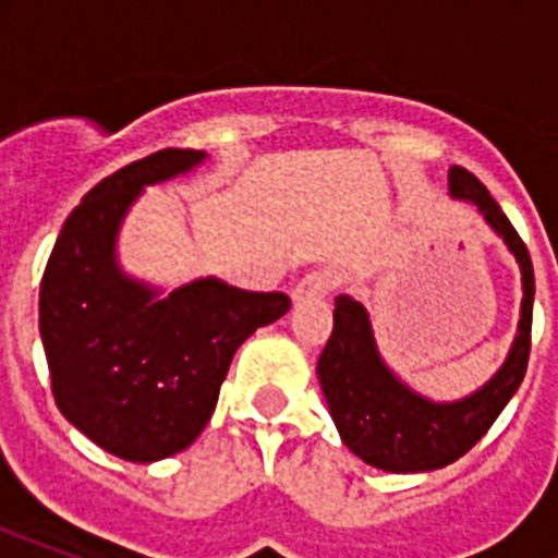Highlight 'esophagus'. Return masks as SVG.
<instances>
[{
    "label": "esophagus",
    "instance_id": "1",
    "mask_svg": "<svg viewBox=\"0 0 558 558\" xmlns=\"http://www.w3.org/2000/svg\"><path fill=\"white\" fill-rule=\"evenodd\" d=\"M330 289H332V275H327V271H313V275H306V278L292 289V301L324 298Z\"/></svg>",
    "mask_w": 558,
    "mask_h": 558
}]
</instances>
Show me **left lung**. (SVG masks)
<instances>
[{"label":"left lung","instance_id":"1","mask_svg":"<svg viewBox=\"0 0 558 558\" xmlns=\"http://www.w3.org/2000/svg\"><path fill=\"white\" fill-rule=\"evenodd\" d=\"M449 193L472 202L486 226L501 236L521 269V318L507 362L484 388L454 402L416 393L381 362L367 310L350 295L336 298L332 332L318 359V381L341 440L356 458L385 472H432L463 458L519 390L530 359L533 330V260L501 205L469 170H449Z\"/></svg>","mask_w":558,"mask_h":558}]
</instances>
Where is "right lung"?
Here are the masks:
<instances>
[{
	"instance_id": "right-lung-1",
	"label": "right lung",
	"mask_w": 558,
	"mask_h": 558,
	"mask_svg": "<svg viewBox=\"0 0 558 558\" xmlns=\"http://www.w3.org/2000/svg\"><path fill=\"white\" fill-rule=\"evenodd\" d=\"M202 161V150L170 147L98 182L63 222L39 283V336L60 414L133 463L187 449L217 408L236 348L289 310L283 292L217 278L165 298L118 266V231L138 193Z\"/></svg>"
}]
</instances>
